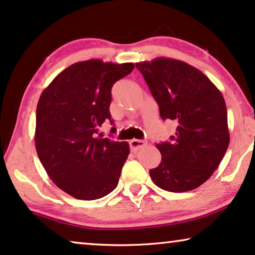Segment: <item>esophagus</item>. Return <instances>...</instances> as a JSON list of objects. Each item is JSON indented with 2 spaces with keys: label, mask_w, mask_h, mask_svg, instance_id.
<instances>
[{
  "label": "esophagus",
  "mask_w": 255,
  "mask_h": 255,
  "mask_svg": "<svg viewBox=\"0 0 255 255\" xmlns=\"http://www.w3.org/2000/svg\"><path fill=\"white\" fill-rule=\"evenodd\" d=\"M146 141L145 140H139V139H132L130 141V147L131 149L133 150V152H136V150H139L140 148H142L143 146L146 145Z\"/></svg>",
  "instance_id": "esophagus-1"
}]
</instances>
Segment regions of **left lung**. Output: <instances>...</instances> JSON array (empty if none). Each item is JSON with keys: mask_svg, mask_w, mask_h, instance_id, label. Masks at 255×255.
<instances>
[{"mask_svg": "<svg viewBox=\"0 0 255 255\" xmlns=\"http://www.w3.org/2000/svg\"><path fill=\"white\" fill-rule=\"evenodd\" d=\"M161 119L177 123L170 141L157 143L160 164L149 175L158 187L187 192L204 184L226 154L230 134L224 98L200 70L167 57L139 62Z\"/></svg>", "mask_w": 255, "mask_h": 255, "instance_id": "1", "label": "left lung"}]
</instances>
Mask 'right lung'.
Listing matches in <instances>:
<instances>
[{
  "mask_svg": "<svg viewBox=\"0 0 255 255\" xmlns=\"http://www.w3.org/2000/svg\"><path fill=\"white\" fill-rule=\"evenodd\" d=\"M133 68V63L101 60L77 62L55 77L40 95L36 153L50 179L73 198L100 199L119 184L130 147L127 141L102 138L98 131L105 122L113 124V85Z\"/></svg>",
  "mask_w": 255,
  "mask_h": 255,
  "instance_id": "add662e5",
  "label": "right lung"
}]
</instances>
